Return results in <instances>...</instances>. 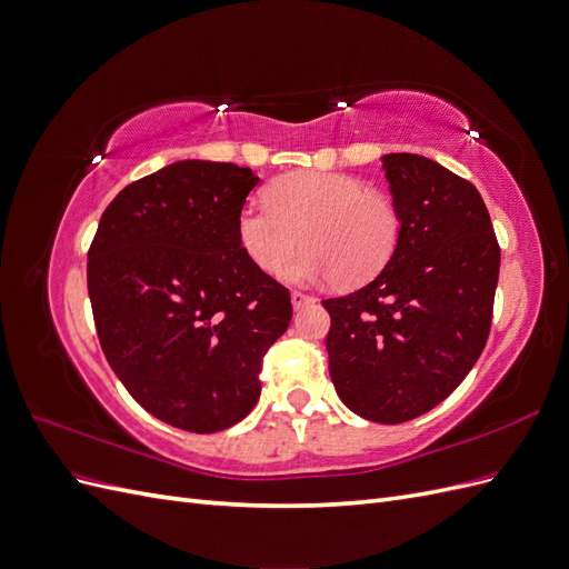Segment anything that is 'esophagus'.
<instances>
[{"instance_id":"1","label":"esophagus","mask_w":569,"mask_h":569,"mask_svg":"<svg viewBox=\"0 0 569 569\" xmlns=\"http://www.w3.org/2000/svg\"><path fill=\"white\" fill-rule=\"evenodd\" d=\"M316 299L313 297H308V295H303V291H291V306L297 308H303V306H311Z\"/></svg>"}]
</instances>
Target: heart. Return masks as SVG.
I'll use <instances>...</instances> for the list:
<instances>
[{
    "mask_svg": "<svg viewBox=\"0 0 569 569\" xmlns=\"http://www.w3.org/2000/svg\"><path fill=\"white\" fill-rule=\"evenodd\" d=\"M268 199H251L237 216V237L256 268L280 274L306 242L289 278L301 284H363L399 247L401 213L363 180L322 170H295L272 180Z\"/></svg>",
    "mask_w": 569,
    "mask_h": 569,
    "instance_id": "b5f03b06",
    "label": "heart"
}]
</instances>
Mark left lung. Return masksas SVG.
Returning <instances> with one entry per match:
<instances>
[{
    "instance_id": "1",
    "label": "left lung",
    "mask_w": 569,
    "mask_h": 569,
    "mask_svg": "<svg viewBox=\"0 0 569 569\" xmlns=\"http://www.w3.org/2000/svg\"><path fill=\"white\" fill-rule=\"evenodd\" d=\"M401 237L363 289L325 299L332 385L356 416L399 425L439 406L491 327L501 249L477 187L418 153H385Z\"/></svg>"
}]
</instances>
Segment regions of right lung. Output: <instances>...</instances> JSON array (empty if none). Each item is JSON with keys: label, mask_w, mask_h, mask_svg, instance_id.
I'll return each instance as SVG.
<instances>
[{"label": "right lung", "mask_w": 569, "mask_h": 569, "mask_svg": "<svg viewBox=\"0 0 569 569\" xmlns=\"http://www.w3.org/2000/svg\"><path fill=\"white\" fill-rule=\"evenodd\" d=\"M251 168L176 161L128 184L99 220L88 291L101 351L132 399L184 432L247 418L289 291L251 263L237 216Z\"/></svg>", "instance_id": "right-lung-1"}]
</instances>
